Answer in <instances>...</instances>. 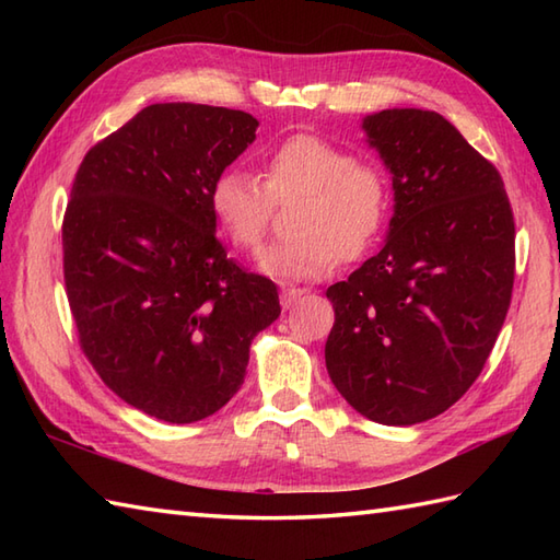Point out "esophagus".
I'll list each match as a JSON object with an SVG mask.
<instances>
[{"mask_svg": "<svg viewBox=\"0 0 560 560\" xmlns=\"http://www.w3.org/2000/svg\"><path fill=\"white\" fill-rule=\"evenodd\" d=\"M303 293H305L303 289H295V287H283V289H281V305L287 307V311H289V307H293L295 303H299V299H301Z\"/></svg>", "mask_w": 560, "mask_h": 560, "instance_id": "esophagus-1", "label": "esophagus"}]
</instances>
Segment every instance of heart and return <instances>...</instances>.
<instances>
[{
    "mask_svg": "<svg viewBox=\"0 0 560 560\" xmlns=\"http://www.w3.org/2000/svg\"><path fill=\"white\" fill-rule=\"evenodd\" d=\"M289 241L267 247L259 269L281 281H315L359 259L385 231L392 183L385 165L319 135H293L261 156V180L223 171L211 185L209 207L233 247L257 253L273 207L293 201Z\"/></svg>",
    "mask_w": 560,
    "mask_h": 560,
    "instance_id": "heart-1",
    "label": "heart"
}]
</instances>
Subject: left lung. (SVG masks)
<instances>
[{
	"label": "left lung",
	"instance_id": "obj_1",
	"mask_svg": "<svg viewBox=\"0 0 560 560\" xmlns=\"http://www.w3.org/2000/svg\"><path fill=\"white\" fill-rule=\"evenodd\" d=\"M363 129L392 173L383 249L327 289L325 363L365 419L411 425L447 411L483 371L515 283L503 177L443 115L395 108Z\"/></svg>",
	"mask_w": 560,
	"mask_h": 560
}]
</instances>
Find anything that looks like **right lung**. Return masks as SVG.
Listing matches in <instances>:
<instances>
[{"mask_svg": "<svg viewBox=\"0 0 560 560\" xmlns=\"http://www.w3.org/2000/svg\"><path fill=\"white\" fill-rule=\"evenodd\" d=\"M249 113L156 103L83 156L62 221L79 347L129 407L168 423L217 413L241 389L273 281L225 257L209 192L255 141Z\"/></svg>", "mask_w": 560, "mask_h": 560, "instance_id": "right-lung-1", "label": "right lung"}]
</instances>
